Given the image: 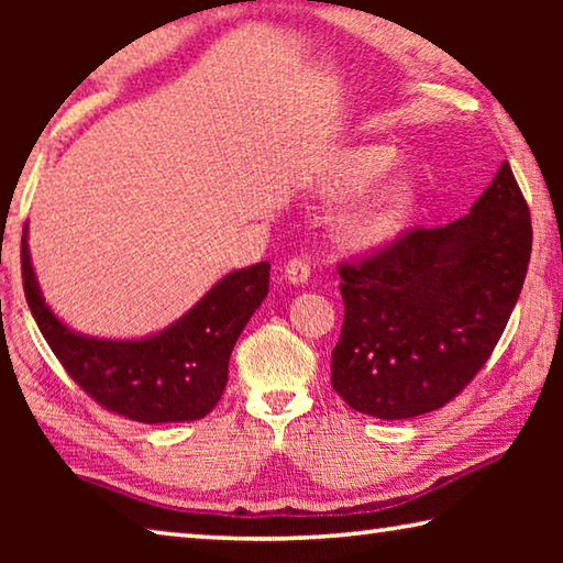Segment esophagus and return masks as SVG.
<instances>
[{
	"label": "esophagus",
	"mask_w": 563,
	"mask_h": 563,
	"mask_svg": "<svg viewBox=\"0 0 563 563\" xmlns=\"http://www.w3.org/2000/svg\"><path fill=\"white\" fill-rule=\"evenodd\" d=\"M285 278L292 285H302L310 278V261L308 258H290L285 263Z\"/></svg>",
	"instance_id": "obj_1"
}]
</instances>
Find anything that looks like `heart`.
<instances>
[{
  "instance_id": "obj_1",
  "label": "heart",
  "mask_w": 563,
  "mask_h": 563,
  "mask_svg": "<svg viewBox=\"0 0 563 563\" xmlns=\"http://www.w3.org/2000/svg\"><path fill=\"white\" fill-rule=\"evenodd\" d=\"M393 164L385 146H357L340 154L328 168L322 190L330 196H350L373 184ZM415 186L409 178L393 176L379 184L347 218V235L357 245H383L399 233L415 206Z\"/></svg>"
}]
</instances>
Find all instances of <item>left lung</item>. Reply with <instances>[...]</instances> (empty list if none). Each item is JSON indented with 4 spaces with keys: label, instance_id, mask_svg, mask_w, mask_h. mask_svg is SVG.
Here are the masks:
<instances>
[{
    "label": "left lung",
    "instance_id": "left-lung-1",
    "mask_svg": "<svg viewBox=\"0 0 563 563\" xmlns=\"http://www.w3.org/2000/svg\"><path fill=\"white\" fill-rule=\"evenodd\" d=\"M531 258V216L504 161L472 211L409 228L342 261L345 322L330 385L357 412L409 419L440 409L497 347Z\"/></svg>",
    "mask_w": 563,
    "mask_h": 563
}]
</instances>
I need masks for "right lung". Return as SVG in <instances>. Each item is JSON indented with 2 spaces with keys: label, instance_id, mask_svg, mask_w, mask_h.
I'll return each instance as SVG.
<instances>
[{
  "label": "right lung",
  "instance_id": "right-lung-1",
  "mask_svg": "<svg viewBox=\"0 0 563 563\" xmlns=\"http://www.w3.org/2000/svg\"><path fill=\"white\" fill-rule=\"evenodd\" d=\"M22 283L56 360L93 402L144 424L190 422L218 405L235 340L268 295L271 263L228 273L174 325L144 340L84 338L54 318L36 285L26 225Z\"/></svg>",
  "mask_w": 563,
  "mask_h": 563
}]
</instances>
